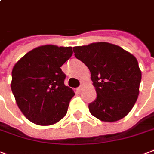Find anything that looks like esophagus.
I'll return each instance as SVG.
<instances>
[{"label":"esophagus","mask_w":154,"mask_h":154,"mask_svg":"<svg viewBox=\"0 0 154 154\" xmlns=\"http://www.w3.org/2000/svg\"><path fill=\"white\" fill-rule=\"evenodd\" d=\"M83 88H84V86H83V85H82V84H81V85H80V86L78 88H77V91H78L79 92H80L82 91V90H83Z\"/></svg>","instance_id":"34e87169"}]
</instances>
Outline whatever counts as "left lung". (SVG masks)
I'll return each instance as SVG.
<instances>
[{"label": "left lung", "mask_w": 154, "mask_h": 154, "mask_svg": "<svg viewBox=\"0 0 154 154\" xmlns=\"http://www.w3.org/2000/svg\"><path fill=\"white\" fill-rule=\"evenodd\" d=\"M75 56L89 69L97 98L90 113L104 122H115L131 110L138 98L141 71L135 57L106 42L73 48Z\"/></svg>", "instance_id": "left-lung-1"}]
</instances>
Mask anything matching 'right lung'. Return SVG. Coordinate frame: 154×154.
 I'll return each instance as SVG.
<instances>
[{
    "mask_svg": "<svg viewBox=\"0 0 154 154\" xmlns=\"http://www.w3.org/2000/svg\"><path fill=\"white\" fill-rule=\"evenodd\" d=\"M72 54L71 47L40 46L14 65L13 94L22 113L33 123L52 125L67 113L75 92L64 84L66 75L61 66Z\"/></svg>",
    "mask_w": 154,
    "mask_h": 154,
    "instance_id": "1",
    "label": "right lung"
}]
</instances>
